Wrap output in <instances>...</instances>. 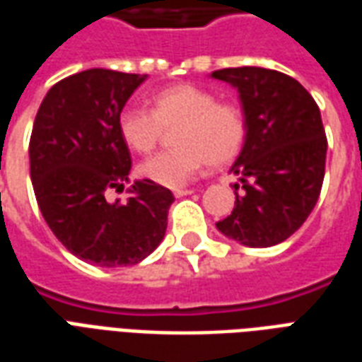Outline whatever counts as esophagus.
<instances>
[{"mask_svg": "<svg viewBox=\"0 0 362 362\" xmlns=\"http://www.w3.org/2000/svg\"><path fill=\"white\" fill-rule=\"evenodd\" d=\"M189 194H194V189H188V188H184V189H174V196H176V197L189 196Z\"/></svg>", "mask_w": 362, "mask_h": 362, "instance_id": "1", "label": "esophagus"}]
</instances>
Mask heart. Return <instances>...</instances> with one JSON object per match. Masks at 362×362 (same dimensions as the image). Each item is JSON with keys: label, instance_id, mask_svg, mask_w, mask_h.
Returning <instances> with one entry per match:
<instances>
[{"label": "heart", "instance_id": "b5f03b06", "mask_svg": "<svg viewBox=\"0 0 362 362\" xmlns=\"http://www.w3.org/2000/svg\"><path fill=\"white\" fill-rule=\"evenodd\" d=\"M174 149L147 158L139 173L153 184L182 188L205 165L223 166L243 149L246 118L230 100H217L215 93L192 83L160 89L149 98V110L127 106L119 112L118 132L127 147L147 155L173 129Z\"/></svg>", "mask_w": 362, "mask_h": 362}]
</instances>
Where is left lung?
I'll use <instances>...</instances> for the list:
<instances>
[{
    "mask_svg": "<svg viewBox=\"0 0 362 362\" xmlns=\"http://www.w3.org/2000/svg\"><path fill=\"white\" fill-rule=\"evenodd\" d=\"M211 77L240 96L246 137L230 173L235 209L217 228L252 248L287 240L318 202L327 139L316 100L300 83L264 67H227Z\"/></svg>",
    "mask_w": 362,
    "mask_h": 362,
    "instance_id": "left-lung-1",
    "label": "left lung"
}]
</instances>
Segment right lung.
<instances>
[{"label": "right lung", "instance_id": "obj_1", "mask_svg": "<svg viewBox=\"0 0 362 362\" xmlns=\"http://www.w3.org/2000/svg\"><path fill=\"white\" fill-rule=\"evenodd\" d=\"M145 75L87 69L58 81L44 96L30 134V180L44 221L67 250L100 267L135 266L166 233L168 188L137 180L127 202L106 192L124 189L132 168L118 116Z\"/></svg>", "mask_w": 362, "mask_h": 362}]
</instances>
